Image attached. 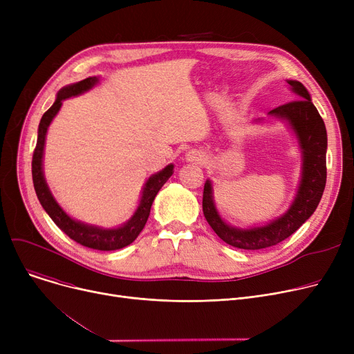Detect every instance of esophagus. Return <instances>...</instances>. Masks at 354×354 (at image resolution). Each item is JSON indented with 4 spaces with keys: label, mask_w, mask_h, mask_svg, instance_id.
Returning a JSON list of instances; mask_svg holds the SVG:
<instances>
[{
    "label": "esophagus",
    "mask_w": 354,
    "mask_h": 354,
    "mask_svg": "<svg viewBox=\"0 0 354 354\" xmlns=\"http://www.w3.org/2000/svg\"><path fill=\"white\" fill-rule=\"evenodd\" d=\"M185 159H187L188 162L201 163L203 160V156L199 152H196V151H189L187 155H185Z\"/></svg>",
    "instance_id": "esophagus-1"
}]
</instances>
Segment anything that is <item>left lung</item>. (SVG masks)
Instances as JSON below:
<instances>
[{
	"label": "left lung",
	"mask_w": 354,
	"mask_h": 354,
	"mask_svg": "<svg viewBox=\"0 0 354 354\" xmlns=\"http://www.w3.org/2000/svg\"><path fill=\"white\" fill-rule=\"evenodd\" d=\"M297 100L288 102L268 111V115L286 120L299 140L301 151V179L291 207L270 224L252 228H236L221 218L216 211L212 183L205 182L202 209L208 224L224 243L241 250H263L281 243L299 230L313 215L323 196L327 167V132L320 113L311 102L307 88L297 80H287ZM259 120V119H258Z\"/></svg>",
	"instance_id": "1"
}]
</instances>
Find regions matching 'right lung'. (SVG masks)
<instances>
[{
  "mask_svg": "<svg viewBox=\"0 0 354 354\" xmlns=\"http://www.w3.org/2000/svg\"><path fill=\"white\" fill-rule=\"evenodd\" d=\"M97 83H99L97 77H87L79 83L63 87L57 93V99H55L53 106L43 115L39 124V136H37V145L32 153L31 172H32V183H34L37 198H39L41 207L54 221L55 225H57L66 235H68L73 241H76L77 244L83 247L99 250V251H115L132 244L138 238V235L142 232L146 221L149 218V214H151L155 196L166 183V180L169 179L174 174V165H167L165 169L152 175L146 180L138 209L135 211L133 216L126 222V224L118 228H100L96 225H88L82 221L73 219L63 211V208L59 205L57 201H55L54 196L51 195L43 174V153H44L47 129L51 120L54 119V116L59 113L63 100L73 96H79L82 93L90 90L93 86H96Z\"/></svg>",
  "mask_w": 354,
  "mask_h": 354,
  "instance_id": "obj_1",
  "label": "right lung"
}]
</instances>
